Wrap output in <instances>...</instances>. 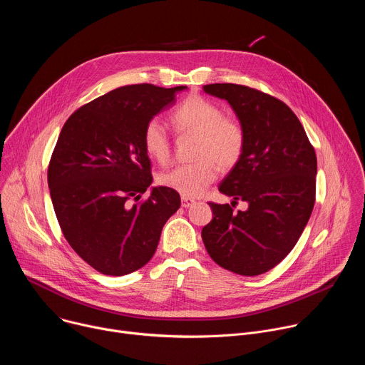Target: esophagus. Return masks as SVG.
I'll list each match as a JSON object with an SVG mask.
<instances>
[{
    "mask_svg": "<svg viewBox=\"0 0 365 365\" xmlns=\"http://www.w3.org/2000/svg\"><path fill=\"white\" fill-rule=\"evenodd\" d=\"M196 203V200L195 199H192V197H186V196H182V206L183 207H190V206H193Z\"/></svg>",
    "mask_w": 365,
    "mask_h": 365,
    "instance_id": "obj_1",
    "label": "esophagus"
}]
</instances>
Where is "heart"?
<instances>
[{
    "label": "heart",
    "mask_w": 365,
    "mask_h": 365,
    "mask_svg": "<svg viewBox=\"0 0 365 365\" xmlns=\"http://www.w3.org/2000/svg\"><path fill=\"white\" fill-rule=\"evenodd\" d=\"M172 121L179 133L195 134V160L179 165L159 176V182L182 196H200L221 170L232 169L241 159L245 133L242 125L225 117L218 103L203 96H189L176 108ZM144 150L151 159L165 163L170 158V137L159 120L147 123Z\"/></svg>",
    "instance_id": "1"
}]
</instances>
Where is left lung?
Segmentation results:
<instances>
[{
    "instance_id": "left-lung-1",
    "label": "left lung",
    "mask_w": 365,
    "mask_h": 365,
    "mask_svg": "<svg viewBox=\"0 0 365 365\" xmlns=\"http://www.w3.org/2000/svg\"><path fill=\"white\" fill-rule=\"evenodd\" d=\"M225 99L245 133L240 162L218 186L231 205L210 203L202 240L214 262L241 276L272 270L296 245L315 205L317 154L294 113L274 96L235 83L205 85ZM237 200L247 202L234 213Z\"/></svg>"
}]
</instances>
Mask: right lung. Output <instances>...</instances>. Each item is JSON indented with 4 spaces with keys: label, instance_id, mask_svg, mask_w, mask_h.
Here are the masks:
<instances>
[{
    "label": "right lung",
    "instance_id": "add662e5",
    "mask_svg": "<svg viewBox=\"0 0 365 365\" xmlns=\"http://www.w3.org/2000/svg\"><path fill=\"white\" fill-rule=\"evenodd\" d=\"M185 89L117 88L75 111L59 134L47 172L51 203L71 247L102 274L124 276L147 264L179 210L178 192L150 186L143 133ZM145 190V201L130 203Z\"/></svg>",
    "mask_w": 365,
    "mask_h": 365
}]
</instances>
